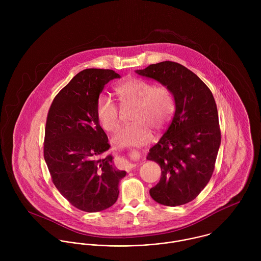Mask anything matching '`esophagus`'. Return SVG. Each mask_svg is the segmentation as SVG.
<instances>
[{"mask_svg":"<svg viewBox=\"0 0 261 261\" xmlns=\"http://www.w3.org/2000/svg\"><path fill=\"white\" fill-rule=\"evenodd\" d=\"M128 165H129V164H128ZM132 166H133V165H129V167H132Z\"/></svg>","mask_w":261,"mask_h":261,"instance_id":"34e87169","label":"esophagus"}]
</instances>
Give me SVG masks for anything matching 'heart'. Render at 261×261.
I'll use <instances>...</instances> for the list:
<instances>
[{"mask_svg": "<svg viewBox=\"0 0 261 261\" xmlns=\"http://www.w3.org/2000/svg\"><path fill=\"white\" fill-rule=\"evenodd\" d=\"M119 102L123 107L134 106L130 119L113 138L117 146H143L152 138L151 128L163 129L171 121L175 112V98L167 85H154L139 77H129L114 87ZM95 114L101 127L113 133L119 126V110L111 98L101 95L95 105Z\"/></svg>", "mask_w": 261, "mask_h": 261, "instance_id": "b5f03b06", "label": "heart"}]
</instances>
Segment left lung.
Returning <instances> with one entry per match:
<instances>
[{
    "instance_id": "1",
    "label": "left lung",
    "mask_w": 261,
    "mask_h": 261,
    "mask_svg": "<svg viewBox=\"0 0 261 261\" xmlns=\"http://www.w3.org/2000/svg\"><path fill=\"white\" fill-rule=\"evenodd\" d=\"M137 73L170 87L176 103L171 124L147 158L162 171L149 195L166 206L184 205L201 193L215 169L221 144L215 99L197 75L177 62L150 64Z\"/></svg>"
}]
</instances>
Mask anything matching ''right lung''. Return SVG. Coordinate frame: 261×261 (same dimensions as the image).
<instances>
[{
  "mask_svg": "<svg viewBox=\"0 0 261 261\" xmlns=\"http://www.w3.org/2000/svg\"><path fill=\"white\" fill-rule=\"evenodd\" d=\"M119 75L111 69H85L75 75L53 99L47 114L44 159L53 184L75 208L99 212L118 198L117 170L95 105L105 85Z\"/></svg>",
  "mask_w": 261,
  "mask_h": 261,
  "instance_id": "right-lung-1",
  "label": "right lung"
}]
</instances>
